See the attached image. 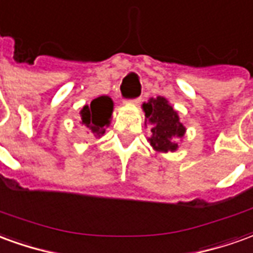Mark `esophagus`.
<instances>
[{
	"instance_id": "obj_1",
	"label": "esophagus",
	"mask_w": 253,
	"mask_h": 253,
	"mask_svg": "<svg viewBox=\"0 0 253 253\" xmlns=\"http://www.w3.org/2000/svg\"><path fill=\"white\" fill-rule=\"evenodd\" d=\"M131 104H134V105H138L139 102H141V97H137V98H134V100H131Z\"/></svg>"
}]
</instances>
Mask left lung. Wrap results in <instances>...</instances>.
Segmentation results:
<instances>
[{"mask_svg": "<svg viewBox=\"0 0 253 253\" xmlns=\"http://www.w3.org/2000/svg\"><path fill=\"white\" fill-rule=\"evenodd\" d=\"M145 123L152 125V135L148 138L152 148L157 152H174L178 149V141L185 135L186 128L179 121L175 109L164 97L149 98L142 104Z\"/></svg>", "mask_w": 253, "mask_h": 253, "instance_id": "obj_1", "label": "left lung"}]
</instances>
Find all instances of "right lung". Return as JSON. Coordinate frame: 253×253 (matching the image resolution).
Masks as SVG:
<instances>
[{
  "instance_id": "obj_1",
  "label": "right lung",
  "mask_w": 253,
  "mask_h": 253,
  "mask_svg": "<svg viewBox=\"0 0 253 253\" xmlns=\"http://www.w3.org/2000/svg\"><path fill=\"white\" fill-rule=\"evenodd\" d=\"M114 111V101L108 96H101L84 105L81 109V123L84 125L93 137H101L105 132V127L111 122Z\"/></svg>"
}]
</instances>
